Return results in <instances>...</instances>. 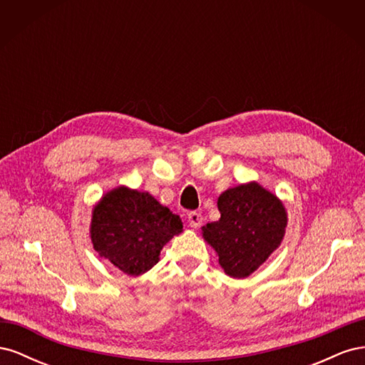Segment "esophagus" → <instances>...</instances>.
Returning a JSON list of instances; mask_svg holds the SVG:
<instances>
[{
	"instance_id": "1",
	"label": "esophagus",
	"mask_w": 365,
	"mask_h": 365,
	"mask_svg": "<svg viewBox=\"0 0 365 365\" xmlns=\"http://www.w3.org/2000/svg\"><path fill=\"white\" fill-rule=\"evenodd\" d=\"M187 220H189V225L192 228H200L202 225V215L197 212H192L187 216Z\"/></svg>"
}]
</instances>
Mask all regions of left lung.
I'll use <instances>...</instances> for the list:
<instances>
[{"label":"left lung","instance_id":"obj_1","mask_svg":"<svg viewBox=\"0 0 365 365\" xmlns=\"http://www.w3.org/2000/svg\"><path fill=\"white\" fill-rule=\"evenodd\" d=\"M220 219L202 227L227 275L245 279L277 250L288 227L283 202L256 181L230 187L217 197Z\"/></svg>","mask_w":365,"mask_h":365}]
</instances>
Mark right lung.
<instances>
[{
	"label": "right lung",
	"instance_id": "obj_1",
	"mask_svg": "<svg viewBox=\"0 0 365 365\" xmlns=\"http://www.w3.org/2000/svg\"><path fill=\"white\" fill-rule=\"evenodd\" d=\"M182 233L178 215L148 192L118 185L93 207L90 237L98 256L137 277L155 267L163 247Z\"/></svg>",
	"mask_w": 365,
	"mask_h": 365
}]
</instances>
